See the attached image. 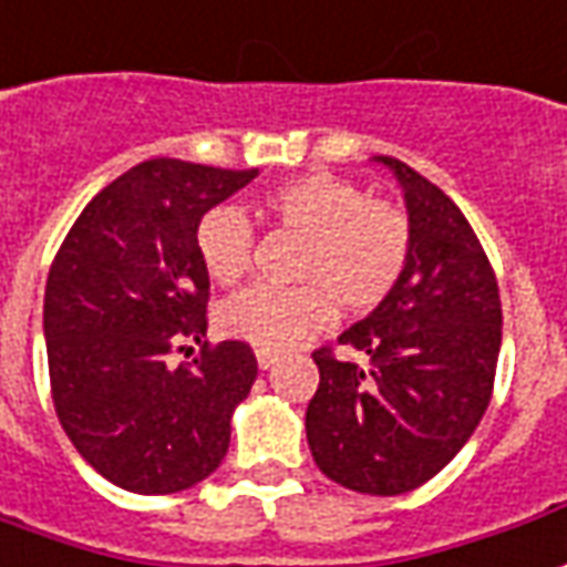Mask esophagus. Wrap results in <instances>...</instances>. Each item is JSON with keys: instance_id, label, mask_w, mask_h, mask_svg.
<instances>
[{"instance_id": "esophagus-1", "label": "esophagus", "mask_w": 567, "mask_h": 567, "mask_svg": "<svg viewBox=\"0 0 567 567\" xmlns=\"http://www.w3.org/2000/svg\"><path fill=\"white\" fill-rule=\"evenodd\" d=\"M276 363H279V353H276V350L257 348V365H260V369H269V365H276Z\"/></svg>"}]
</instances>
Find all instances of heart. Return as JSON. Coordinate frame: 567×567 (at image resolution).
Returning a JSON list of instances; mask_svg holds the SVG:
<instances>
[{
  "label": "heart",
  "mask_w": 567,
  "mask_h": 567,
  "mask_svg": "<svg viewBox=\"0 0 567 567\" xmlns=\"http://www.w3.org/2000/svg\"><path fill=\"white\" fill-rule=\"evenodd\" d=\"M264 210L303 235L298 288L254 285L219 307V329L264 350H288L326 329L338 300L363 313L394 291L410 260V219L391 202L365 198L334 173H303L272 186ZM204 272L217 285L241 282L254 264V226L235 207L207 210L195 229Z\"/></svg>",
  "instance_id": "b5f03b06"
}]
</instances>
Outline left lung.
<instances>
[{
	"mask_svg": "<svg viewBox=\"0 0 567 567\" xmlns=\"http://www.w3.org/2000/svg\"><path fill=\"white\" fill-rule=\"evenodd\" d=\"M394 173L410 214V260L372 313L316 350L307 444L319 472L372 496L422 487L475 434L491 403L503 307L468 219L422 173Z\"/></svg>",
	"mask_w": 567,
	"mask_h": 567,
	"instance_id": "left-lung-1",
	"label": "left lung"
}]
</instances>
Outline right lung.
<instances>
[{
    "instance_id": "1",
    "label": "right lung",
    "mask_w": 567,
    "mask_h": 567,
    "mask_svg": "<svg viewBox=\"0 0 567 567\" xmlns=\"http://www.w3.org/2000/svg\"><path fill=\"white\" fill-rule=\"evenodd\" d=\"M254 176L142 161L83 207L49 269L42 334L58 422L130 494H176L217 472L235 406L251 394V348L202 341L210 279L195 229ZM183 340L204 343L203 357L171 367Z\"/></svg>"
}]
</instances>
